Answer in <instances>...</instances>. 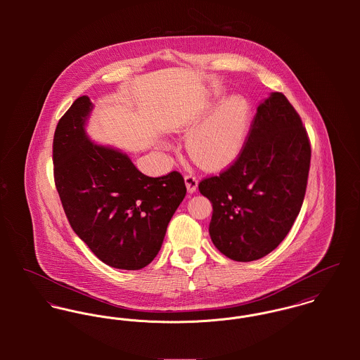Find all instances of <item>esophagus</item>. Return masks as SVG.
<instances>
[{"label":"esophagus","instance_id":"34e87169","mask_svg":"<svg viewBox=\"0 0 360 360\" xmlns=\"http://www.w3.org/2000/svg\"><path fill=\"white\" fill-rule=\"evenodd\" d=\"M184 181H186V186H187L188 193H194V191L197 190V187H198V180H197L195 176H193V174H186V176H184Z\"/></svg>","mask_w":360,"mask_h":360}]
</instances>
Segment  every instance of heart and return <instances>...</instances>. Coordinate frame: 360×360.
Wrapping results in <instances>:
<instances>
[{
  "label": "heart",
  "instance_id": "obj_1",
  "mask_svg": "<svg viewBox=\"0 0 360 360\" xmlns=\"http://www.w3.org/2000/svg\"><path fill=\"white\" fill-rule=\"evenodd\" d=\"M251 109L241 96L219 103L187 139L190 156L202 167L217 170L230 165L243 148Z\"/></svg>",
  "mask_w": 360,
  "mask_h": 360
}]
</instances>
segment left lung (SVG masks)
I'll return each instance as SVG.
<instances>
[{
    "instance_id": "8db88e82",
    "label": "left lung",
    "mask_w": 360,
    "mask_h": 360,
    "mask_svg": "<svg viewBox=\"0 0 360 360\" xmlns=\"http://www.w3.org/2000/svg\"><path fill=\"white\" fill-rule=\"evenodd\" d=\"M310 155L301 116L283 93H271L237 159L198 184L213 206L209 234L223 255L251 262L278 247L302 207Z\"/></svg>"
}]
</instances>
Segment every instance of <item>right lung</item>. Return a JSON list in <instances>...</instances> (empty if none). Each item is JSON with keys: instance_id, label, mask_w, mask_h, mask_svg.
<instances>
[{"instance_id": "obj_1", "label": "right lung", "mask_w": 360, "mask_h": 360, "mask_svg": "<svg viewBox=\"0 0 360 360\" xmlns=\"http://www.w3.org/2000/svg\"><path fill=\"white\" fill-rule=\"evenodd\" d=\"M93 109L79 97L59 119L52 143L53 180L73 231L103 263L139 270L158 255L167 224L186 197L183 176L143 174L126 154L90 141Z\"/></svg>"}]
</instances>
